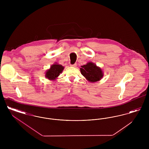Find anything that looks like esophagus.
<instances>
[{"instance_id":"obj_1","label":"esophagus","mask_w":149,"mask_h":149,"mask_svg":"<svg viewBox=\"0 0 149 149\" xmlns=\"http://www.w3.org/2000/svg\"><path fill=\"white\" fill-rule=\"evenodd\" d=\"M77 64H73V65H70V66H71V67H74V68L77 67Z\"/></svg>"}]
</instances>
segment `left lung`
<instances>
[{
  "instance_id": "8db88e82",
  "label": "left lung",
  "mask_w": 149,
  "mask_h": 149,
  "mask_svg": "<svg viewBox=\"0 0 149 149\" xmlns=\"http://www.w3.org/2000/svg\"><path fill=\"white\" fill-rule=\"evenodd\" d=\"M81 67L80 69L81 74L90 82L98 81L103 77L102 70L92 62H89Z\"/></svg>"
}]
</instances>
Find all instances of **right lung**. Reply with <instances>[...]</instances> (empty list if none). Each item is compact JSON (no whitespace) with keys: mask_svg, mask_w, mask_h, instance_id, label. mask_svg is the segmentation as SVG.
Instances as JSON below:
<instances>
[{"mask_svg":"<svg viewBox=\"0 0 149 149\" xmlns=\"http://www.w3.org/2000/svg\"><path fill=\"white\" fill-rule=\"evenodd\" d=\"M64 69V66L55 63L51 65L50 69L46 71L45 77L50 80H55L63 72Z\"/></svg>","mask_w":149,"mask_h":149,"instance_id":"add662e5","label":"right lung"}]
</instances>
